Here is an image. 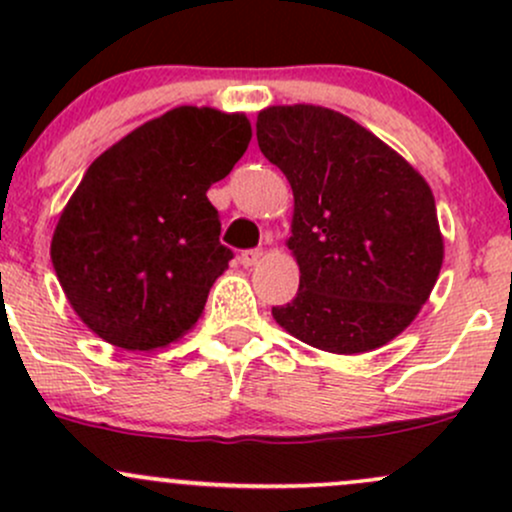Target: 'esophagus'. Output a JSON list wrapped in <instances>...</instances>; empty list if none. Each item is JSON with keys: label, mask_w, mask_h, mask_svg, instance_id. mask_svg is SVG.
<instances>
[{"label": "esophagus", "mask_w": 512, "mask_h": 512, "mask_svg": "<svg viewBox=\"0 0 512 512\" xmlns=\"http://www.w3.org/2000/svg\"><path fill=\"white\" fill-rule=\"evenodd\" d=\"M264 252L262 250H245L243 255H240V264H243L245 269H252L255 264H260Z\"/></svg>", "instance_id": "esophagus-1"}]
</instances>
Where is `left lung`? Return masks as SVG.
I'll list each match as a JSON object with an SVG mask.
<instances>
[{
	"label": "left lung",
	"mask_w": 512,
	"mask_h": 512,
	"mask_svg": "<svg viewBox=\"0 0 512 512\" xmlns=\"http://www.w3.org/2000/svg\"><path fill=\"white\" fill-rule=\"evenodd\" d=\"M257 144L293 190L286 248L301 269L291 303L272 308L291 337L366 354L402 334L443 267L431 187L407 158L337 110L269 105Z\"/></svg>",
	"instance_id": "1"
}]
</instances>
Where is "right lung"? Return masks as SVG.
Listing matches in <instances>:
<instances>
[{"instance_id":"add662e5","label":"right lung","mask_w":512,"mask_h":512,"mask_svg":"<svg viewBox=\"0 0 512 512\" xmlns=\"http://www.w3.org/2000/svg\"><path fill=\"white\" fill-rule=\"evenodd\" d=\"M252 139L245 113L180 105L132 129L86 170L50 257L79 320L125 351L185 337L233 252L207 190Z\"/></svg>"}]
</instances>
